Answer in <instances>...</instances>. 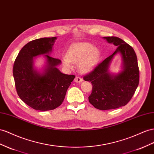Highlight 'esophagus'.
<instances>
[{"label": "esophagus", "instance_id": "obj_1", "mask_svg": "<svg viewBox=\"0 0 154 154\" xmlns=\"http://www.w3.org/2000/svg\"><path fill=\"white\" fill-rule=\"evenodd\" d=\"M82 81H83L82 78L81 77H80V76H76L75 78H74V82H75L79 83V82H81Z\"/></svg>", "mask_w": 154, "mask_h": 154}]
</instances>
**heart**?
Instances as JSON below:
<instances>
[{
  "label": "heart",
  "instance_id": "b5f03b06",
  "mask_svg": "<svg viewBox=\"0 0 154 154\" xmlns=\"http://www.w3.org/2000/svg\"><path fill=\"white\" fill-rule=\"evenodd\" d=\"M100 57L99 50L89 43H77L72 45L68 50L67 56L63 58L64 65L69 68L72 63H79V69L86 72L97 63Z\"/></svg>",
  "mask_w": 154,
  "mask_h": 154
}]
</instances>
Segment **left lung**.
Wrapping results in <instances>:
<instances>
[{
    "mask_svg": "<svg viewBox=\"0 0 154 154\" xmlns=\"http://www.w3.org/2000/svg\"><path fill=\"white\" fill-rule=\"evenodd\" d=\"M109 43L117 46L115 51L84 76V80L92 84V92L89 101L100 110L117 109L130 101L139 82V69L136 54L130 45L119 37H103ZM119 52L123 60V71L113 76L108 72L112 58Z\"/></svg>",
    "mask_w": 154,
    "mask_h": 154,
    "instance_id": "8db88e82",
    "label": "left lung"
}]
</instances>
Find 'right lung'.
I'll return each instance as SVG.
<instances>
[{"label": "right lung", "mask_w": 154, "mask_h": 154, "mask_svg": "<svg viewBox=\"0 0 154 154\" xmlns=\"http://www.w3.org/2000/svg\"><path fill=\"white\" fill-rule=\"evenodd\" d=\"M56 37L37 39L28 43L20 50L15 60L13 74L19 98L33 109L49 111L59 107L74 75L61 72L56 66L61 63L57 58L46 55L48 66L43 74L33 69L34 57L51 51Z\"/></svg>", "instance_id": "add662e5"}]
</instances>
